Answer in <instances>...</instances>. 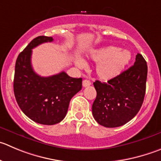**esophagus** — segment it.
Here are the masks:
<instances>
[{
  "label": "esophagus",
  "instance_id": "obj_1",
  "mask_svg": "<svg viewBox=\"0 0 161 161\" xmlns=\"http://www.w3.org/2000/svg\"><path fill=\"white\" fill-rule=\"evenodd\" d=\"M91 81L88 80H84L82 85H83V87H88L89 86V85H91Z\"/></svg>",
  "mask_w": 161,
  "mask_h": 161
}]
</instances>
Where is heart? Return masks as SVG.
I'll return each instance as SVG.
<instances>
[{"instance_id": "b5f03b06", "label": "heart", "mask_w": 161, "mask_h": 161, "mask_svg": "<svg viewBox=\"0 0 161 161\" xmlns=\"http://www.w3.org/2000/svg\"><path fill=\"white\" fill-rule=\"evenodd\" d=\"M88 58L98 63L96 68L97 76L102 80H109L124 71L130 62L131 53L115 46H107L92 50ZM76 64L80 68L86 66V62L81 58L76 59Z\"/></svg>"}]
</instances>
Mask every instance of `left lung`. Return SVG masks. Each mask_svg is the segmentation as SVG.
<instances>
[{
  "instance_id": "left-lung-1",
  "label": "left lung",
  "mask_w": 161,
  "mask_h": 161,
  "mask_svg": "<svg viewBox=\"0 0 161 161\" xmlns=\"http://www.w3.org/2000/svg\"><path fill=\"white\" fill-rule=\"evenodd\" d=\"M148 67L142 54L136 55L134 65L108 83H93L96 98L92 114L99 125L119 127L130 121L143 103Z\"/></svg>"
}]
</instances>
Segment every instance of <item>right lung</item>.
Returning <instances> with one entry per match:
<instances>
[{
	"instance_id": "1",
	"label": "right lung",
	"mask_w": 161,
	"mask_h": 161,
	"mask_svg": "<svg viewBox=\"0 0 161 161\" xmlns=\"http://www.w3.org/2000/svg\"><path fill=\"white\" fill-rule=\"evenodd\" d=\"M47 36L34 39L18 55L15 66L13 90L18 105L31 120L42 125H54L66 115L70 99L82 88V78H73L65 72L41 76L31 65L32 49L52 42Z\"/></svg>"
}]
</instances>
